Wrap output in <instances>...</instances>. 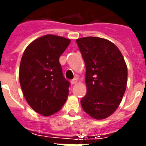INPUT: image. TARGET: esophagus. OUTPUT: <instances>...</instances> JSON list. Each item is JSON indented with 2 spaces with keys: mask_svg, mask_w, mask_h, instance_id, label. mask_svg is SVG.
<instances>
[{
  "mask_svg": "<svg viewBox=\"0 0 146 146\" xmlns=\"http://www.w3.org/2000/svg\"><path fill=\"white\" fill-rule=\"evenodd\" d=\"M76 83H77V79H73L72 80H70V84H71L72 85L76 84Z\"/></svg>",
  "mask_w": 146,
  "mask_h": 146,
  "instance_id": "obj_1",
  "label": "esophagus"
}]
</instances>
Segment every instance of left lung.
Returning <instances> with one entry per match:
<instances>
[{"instance_id":"8db88e82","label":"left lung","mask_w":146,"mask_h":146,"mask_svg":"<svg viewBox=\"0 0 146 146\" xmlns=\"http://www.w3.org/2000/svg\"><path fill=\"white\" fill-rule=\"evenodd\" d=\"M86 66L87 93L80 102L83 110L96 119L112 115L125 93L127 68L115 44L99 37L76 40Z\"/></svg>"}]
</instances>
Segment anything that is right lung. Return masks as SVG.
I'll list each match as a JSON object with an SVG mask.
<instances>
[{
  "instance_id": "1",
  "label": "right lung",
  "mask_w": 146,
  "mask_h": 146,
  "mask_svg": "<svg viewBox=\"0 0 146 146\" xmlns=\"http://www.w3.org/2000/svg\"><path fill=\"white\" fill-rule=\"evenodd\" d=\"M70 40L46 35L26 48L21 59L19 82L26 101L36 112L49 116L66 101L70 82L62 74L59 58Z\"/></svg>"
}]
</instances>
